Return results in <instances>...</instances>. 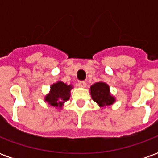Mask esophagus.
<instances>
[{"label":"esophagus","mask_w":158,"mask_h":158,"mask_svg":"<svg viewBox=\"0 0 158 158\" xmlns=\"http://www.w3.org/2000/svg\"><path fill=\"white\" fill-rule=\"evenodd\" d=\"M79 87H82V88H85V87H86V82H85V81H79Z\"/></svg>","instance_id":"34e87169"}]
</instances>
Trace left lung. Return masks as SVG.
Here are the masks:
<instances>
[{"label":"left lung","mask_w":158,"mask_h":158,"mask_svg":"<svg viewBox=\"0 0 158 158\" xmlns=\"http://www.w3.org/2000/svg\"><path fill=\"white\" fill-rule=\"evenodd\" d=\"M90 94L94 102H96L100 106H111L115 102V98L110 95L109 86L103 82L94 84L90 87Z\"/></svg>","instance_id":"obj_1"}]
</instances>
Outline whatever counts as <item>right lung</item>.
Here are the masks:
<instances>
[{
    "instance_id": "1",
    "label": "right lung",
    "mask_w": 158,
    "mask_h": 158,
    "mask_svg": "<svg viewBox=\"0 0 158 158\" xmlns=\"http://www.w3.org/2000/svg\"><path fill=\"white\" fill-rule=\"evenodd\" d=\"M72 88L71 85H68L61 81L56 83L51 86V91L45 96V101L51 106L62 107L64 102L69 99Z\"/></svg>"
}]
</instances>
